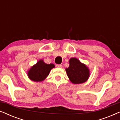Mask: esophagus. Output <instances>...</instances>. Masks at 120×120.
Here are the masks:
<instances>
[{
	"label": "esophagus",
	"instance_id": "esophagus-1",
	"mask_svg": "<svg viewBox=\"0 0 120 120\" xmlns=\"http://www.w3.org/2000/svg\"><path fill=\"white\" fill-rule=\"evenodd\" d=\"M56 67H57V68H62V65H61V64H57Z\"/></svg>",
	"mask_w": 120,
	"mask_h": 120
}]
</instances>
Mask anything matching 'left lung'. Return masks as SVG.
I'll list each match as a JSON object with an SVG mask.
<instances>
[{"instance_id": "8db88e82", "label": "left lung", "mask_w": 120, "mask_h": 120, "mask_svg": "<svg viewBox=\"0 0 120 120\" xmlns=\"http://www.w3.org/2000/svg\"><path fill=\"white\" fill-rule=\"evenodd\" d=\"M69 62V66L65 70L70 81L74 84H80L86 82L90 76L88 67L75 57L70 58Z\"/></svg>"}]
</instances>
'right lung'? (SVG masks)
I'll list each match as a JSON object with an SVG mask.
<instances>
[{
    "instance_id": "add662e5",
    "label": "right lung",
    "mask_w": 120,
    "mask_h": 120,
    "mask_svg": "<svg viewBox=\"0 0 120 120\" xmlns=\"http://www.w3.org/2000/svg\"><path fill=\"white\" fill-rule=\"evenodd\" d=\"M55 67L53 64H47L43 60H40L28 70L27 75L32 81L41 82L46 79L51 70Z\"/></svg>"
}]
</instances>
